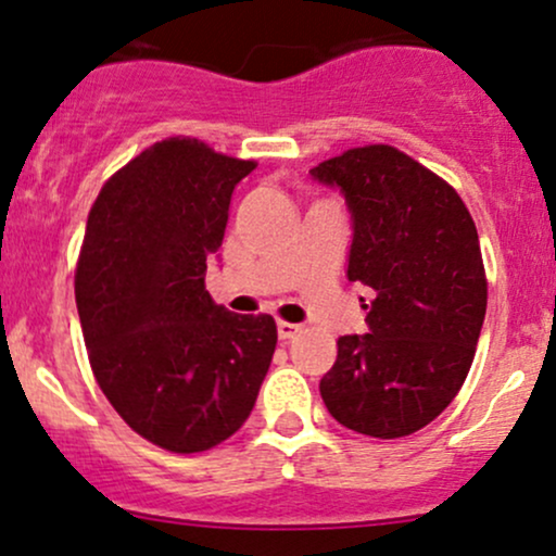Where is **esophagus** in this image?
Segmentation results:
<instances>
[{
	"label": "esophagus",
	"mask_w": 556,
	"mask_h": 556,
	"mask_svg": "<svg viewBox=\"0 0 556 556\" xmlns=\"http://www.w3.org/2000/svg\"><path fill=\"white\" fill-rule=\"evenodd\" d=\"M300 331V327L298 324H290V321H277V334H279V340L282 342H290L292 337H295Z\"/></svg>",
	"instance_id": "obj_1"
}]
</instances>
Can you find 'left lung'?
I'll return each mask as SVG.
<instances>
[{"instance_id": "obj_1", "label": "left lung", "mask_w": 556, "mask_h": 556, "mask_svg": "<svg viewBox=\"0 0 556 556\" xmlns=\"http://www.w3.org/2000/svg\"><path fill=\"white\" fill-rule=\"evenodd\" d=\"M311 177L353 216L348 279L376 292L368 334L337 340L321 397L331 418L376 439L429 426L460 392L486 316L473 216L452 185L392 146H363Z\"/></svg>"}]
</instances>
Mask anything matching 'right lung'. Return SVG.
<instances>
[{"label":"right lung","mask_w":556,"mask_h":556,"mask_svg":"<svg viewBox=\"0 0 556 556\" xmlns=\"http://www.w3.org/2000/svg\"><path fill=\"white\" fill-rule=\"evenodd\" d=\"M253 169L198 138L159 140L88 214L75 303L93 376L132 431L180 455L245 424L277 348L271 316L229 314L206 290L232 190Z\"/></svg>","instance_id":"obj_1"}]
</instances>
